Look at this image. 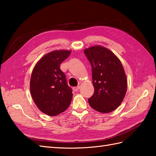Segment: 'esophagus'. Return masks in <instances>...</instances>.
<instances>
[{
    "label": "esophagus",
    "instance_id": "34e87169",
    "mask_svg": "<svg viewBox=\"0 0 156 156\" xmlns=\"http://www.w3.org/2000/svg\"><path fill=\"white\" fill-rule=\"evenodd\" d=\"M79 89H80V87H74L73 88V90L75 91V92H77L79 90Z\"/></svg>",
    "mask_w": 156,
    "mask_h": 156
}]
</instances>
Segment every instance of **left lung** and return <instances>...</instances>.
<instances>
[{"mask_svg": "<svg viewBox=\"0 0 156 156\" xmlns=\"http://www.w3.org/2000/svg\"><path fill=\"white\" fill-rule=\"evenodd\" d=\"M92 67L94 92L88 102L97 111L107 113L115 110L123 100L127 81L121 62L113 53L102 46L84 50Z\"/></svg>", "mask_w": 156, "mask_h": 156, "instance_id": "left-lung-1", "label": "left lung"}]
</instances>
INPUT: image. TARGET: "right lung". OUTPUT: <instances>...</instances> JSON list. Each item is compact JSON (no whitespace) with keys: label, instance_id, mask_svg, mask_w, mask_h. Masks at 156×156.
I'll return each instance as SVG.
<instances>
[{"label":"right lung","instance_id":"add662e5","mask_svg":"<svg viewBox=\"0 0 156 156\" xmlns=\"http://www.w3.org/2000/svg\"><path fill=\"white\" fill-rule=\"evenodd\" d=\"M70 51H53L45 55L34 68L30 90L34 101L41 112L49 116L62 113L68 108L72 90L60 69V64L70 55Z\"/></svg>","mask_w":156,"mask_h":156}]
</instances>
